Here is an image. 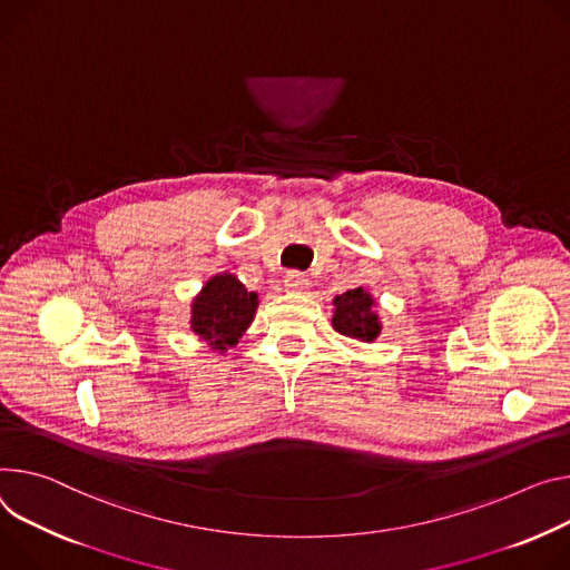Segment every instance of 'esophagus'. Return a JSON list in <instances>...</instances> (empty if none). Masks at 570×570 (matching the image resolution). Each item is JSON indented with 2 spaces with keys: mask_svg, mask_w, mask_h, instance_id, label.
Here are the masks:
<instances>
[{
  "mask_svg": "<svg viewBox=\"0 0 570 570\" xmlns=\"http://www.w3.org/2000/svg\"><path fill=\"white\" fill-rule=\"evenodd\" d=\"M284 286H286V291H291V293H304V291L308 288V279H306L302 273L293 271V273H288V275L284 277Z\"/></svg>",
  "mask_w": 570,
  "mask_h": 570,
  "instance_id": "obj_1",
  "label": "esophagus"
}]
</instances>
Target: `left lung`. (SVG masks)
<instances>
[{
	"label": "left lung",
	"instance_id": "8db88e82",
	"mask_svg": "<svg viewBox=\"0 0 570 570\" xmlns=\"http://www.w3.org/2000/svg\"><path fill=\"white\" fill-rule=\"evenodd\" d=\"M332 304V325L338 334L356 338L361 343H373L380 336L382 323L375 312V297L364 286L350 288L343 295H336Z\"/></svg>",
	"mask_w": 570,
	"mask_h": 570
}]
</instances>
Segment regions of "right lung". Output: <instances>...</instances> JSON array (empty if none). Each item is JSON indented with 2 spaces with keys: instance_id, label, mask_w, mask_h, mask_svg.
I'll return each instance as SVG.
<instances>
[{
  "instance_id": "obj_1",
  "label": "right lung",
  "mask_w": 570,
  "mask_h": 570,
  "mask_svg": "<svg viewBox=\"0 0 570 570\" xmlns=\"http://www.w3.org/2000/svg\"><path fill=\"white\" fill-rule=\"evenodd\" d=\"M258 295L232 273H218L202 286L190 304V330L212 350L227 352L247 332Z\"/></svg>"
}]
</instances>
